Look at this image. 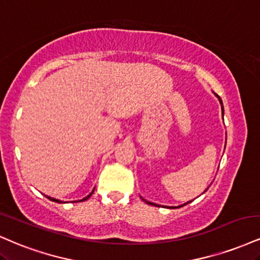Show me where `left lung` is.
Wrapping results in <instances>:
<instances>
[{"label":"left lung","mask_w":260,"mask_h":260,"mask_svg":"<svg viewBox=\"0 0 260 260\" xmlns=\"http://www.w3.org/2000/svg\"><path fill=\"white\" fill-rule=\"evenodd\" d=\"M217 95V94H215ZM218 96V99H219V102H220V104H221V111H223V115H224V108H223V102H221V99L219 98V95H217ZM208 189V187H207ZM144 200V199H143ZM144 201H145V200H144ZM146 203H149V205H152V206H158V205H156V203H152V202H149V201H145ZM189 202H191V201H189ZM189 202H186V203H184V205H187V203ZM184 205H181V206H178V207H171V208H179V207H183Z\"/></svg>","instance_id":"obj_1"}]
</instances>
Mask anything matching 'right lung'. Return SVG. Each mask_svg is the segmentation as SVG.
Listing matches in <instances>:
<instances>
[{
	"label": "right lung",
	"instance_id": "right-lung-1",
	"mask_svg": "<svg viewBox=\"0 0 260 260\" xmlns=\"http://www.w3.org/2000/svg\"><path fill=\"white\" fill-rule=\"evenodd\" d=\"M93 191H94V190H93ZM93 191H92V192H90L88 196H86V198H84V199H82V200H80V201H86V200H87V199H89V198H90V196H92V193H93ZM47 198H48L49 200H51V201H54V202H59V203H60V202H62V201H60V200H57V199H53V198H49V196H47Z\"/></svg>",
	"mask_w": 260,
	"mask_h": 260
}]
</instances>
